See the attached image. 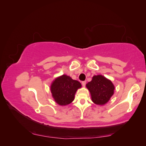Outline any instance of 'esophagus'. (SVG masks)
Masks as SVG:
<instances>
[{
  "mask_svg": "<svg viewBox=\"0 0 146 146\" xmlns=\"http://www.w3.org/2000/svg\"><path fill=\"white\" fill-rule=\"evenodd\" d=\"M86 83V81H83V82H82V85H83V86H85Z\"/></svg>",
  "mask_w": 146,
  "mask_h": 146,
  "instance_id": "obj_1",
  "label": "esophagus"
}]
</instances>
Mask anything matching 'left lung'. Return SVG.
Here are the masks:
<instances>
[{"instance_id": "left-lung-1", "label": "left lung", "mask_w": 146, "mask_h": 146, "mask_svg": "<svg viewBox=\"0 0 146 146\" xmlns=\"http://www.w3.org/2000/svg\"><path fill=\"white\" fill-rule=\"evenodd\" d=\"M86 86L90 92L92 101L99 105L107 104L114 94L113 83L102 75L93 76Z\"/></svg>"}]
</instances>
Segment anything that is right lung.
I'll list each match as a JSON object with an SVG mask.
<instances>
[{
	"label": "right lung",
	"instance_id": "add662e5",
	"mask_svg": "<svg viewBox=\"0 0 146 146\" xmlns=\"http://www.w3.org/2000/svg\"><path fill=\"white\" fill-rule=\"evenodd\" d=\"M81 83L71 77L63 75L55 79L50 86V91L55 102L64 106L70 104L74 100V96Z\"/></svg>",
	"mask_w": 146,
	"mask_h": 146
}]
</instances>
